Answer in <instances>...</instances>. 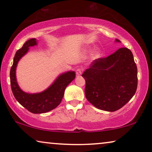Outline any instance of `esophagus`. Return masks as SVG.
I'll return each instance as SVG.
<instances>
[{
  "label": "esophagus",
  "instance_id": "obj_1",
  "mask_svg": "<svg viewBox=\"0 0 152 152\" xmlns=\"http://www.w3.org/2000/svg\"><path fill=\"white\" fill-rule=\"evenodd\" d=\"M82 70L81 69H80V68H77V70H76V74H77V76H80V75H82Z\"/></svg>",
  "mask_w": 152,
  "mask_h": 152
}]
</instances>
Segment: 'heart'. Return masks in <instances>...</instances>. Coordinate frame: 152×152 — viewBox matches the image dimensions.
I'll return each mask as SVG.
<instances>
[{
    "instance_id": "heart-1",
    "label": "heart",
    "mask_w": 152,
    "mask_h": 152,
    "mask_svg": "<svg viewBox=\"0 0 152 152\" xmlns=\"http://www.w3.org/2000/svg\"><path fill=\"white\" fill-rule=\"evenodd\" d=\"M91 50H92V48H86L83 50V53L84 54H88L90 53ZM101 55V51L99 50V49H97L95 50V51L93 52L92 55H91V58H92L93 59H99V58H100Z\"/></svg>"
}]
</instances>
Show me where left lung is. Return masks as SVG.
Listing matches in <instances>:
<instances>
[{
  "instance_id": "obj_1",
  "label": "left lung",
  "mask_w": 152,
  "mask_h": 152,
  "mask_svg": "<svg viewBox=\"0 0 152 152\" xmlns=\"http://www.w3.org/2000/svg\"><path fill=\"white\" fill-rule=\"evenodd\" d=\"M115 42L120 41L115 39ZM82 77L88 101L97 109L110 112L125 105L134 95L138 84L136 64L126 48L93 61Z\"/></svg>"
}]
</instances>
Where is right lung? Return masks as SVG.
I'll list each match as a JSON object with an SVG mask.
<instances>
[{"label": "right lung", "mask_w": 152, "mask_h": 152, "mask_svg": "<svg viewBox=\"0 0 152 152\" xmlns=\"http://www.w3.org/2000/svg\"><path fill=\"white\" fill-rule=\"evenodd\" d=\"M37 42L36 39H31L16 53L10 70V83L14 97L23 107L32 113H44L55 109L61 103L66 88L75 78V72L70 70L60 74L50 86L40 93H29L23 91L16 80L17 64L28 53L30 47L37 45Z\"/></svg>", "instance_id": "add662e5"}]
</instances>
